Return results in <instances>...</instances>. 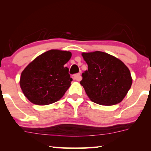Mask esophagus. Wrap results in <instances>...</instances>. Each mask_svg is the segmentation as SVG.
Instances as JSON below:
<instances>
[{"label":"esophagus","mask_w":151,"mask_h":151,"mask_svg":"<svg viewBox=\"0 0 151 151\" xmlns=\"http://www.w3.org/2000/svg\"><path fill=\"white\" fill-rule=\"evenodd\" d=\"M73 78L74 80H76V81H80L82 80V77L80 76V74H75V75L73 76Z\"/></svg>","instance_id":"34e87169"}]
</instances>
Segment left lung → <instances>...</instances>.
<instances>
[{
	"instance_id": "obj_1",
	"label": "left lung",
	"mask_w": 151,
	"mask_h": 151,
	"mask_svg": "<svg viewBox=\"0 0 151 151\" xmlns=\"http://www.w3.org/2000/svg\"><path fill=\"white\" fill-rule=\"evenodd\" d=\"M82 55L88 70L82 74L80 84L90 100L105 106L121 102L133 82L129 68L120 60L102 51Z\"/></svg>"
}]
</instances>
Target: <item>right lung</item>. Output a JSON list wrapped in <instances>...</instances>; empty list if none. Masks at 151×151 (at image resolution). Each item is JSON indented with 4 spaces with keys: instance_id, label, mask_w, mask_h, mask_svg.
Returning a JSON list of instances; mask_svg holds the SVG:
<instances>
[{
    "instance_id": "add662e5",
    "label": "right lung",
    "mask_w": 151,
    "mask_h": 151,
    "mask_svg": "<svg viewBox=\"0 0 151 151\" xmlns=\"http://www.w3.org/2000/svg\"><path fill=\"white\" fill-rule=\"evenodd\" d=\"M70 51L51 49L36 58L22 71L20 86L24 96L37 105H48L63 98L72 78L65 65Z\"/></svg>"
}]
</instances>
